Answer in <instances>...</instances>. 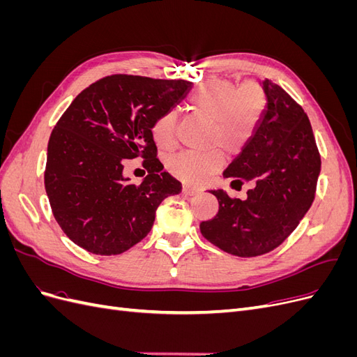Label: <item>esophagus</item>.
<instances>
[{"instance_id":"obj_1","label":"esophagus","mask_w":357,"mask_h":357,"mask_svg":"<svg viewBox=\"0 0 357 357\" xmlns=\"http://www.w3.org/2000/svg\"><path fill=\"white\" fill-rule=\"evenodd\" d=\"M197 192H199L198 188L190 186V185H183V193H186V195H193V193Z\"/></svg>"}]
</instances>
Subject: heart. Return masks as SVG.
<instances>
[{"mask_svg": "<svg viewBox=\"0 0 357 357\" xmlns=\"http://www.w3.org/2000/svg\"><path fill=\"white\" fill-rule=\"evenodd\" d=\"M190 109L210 121L207 143L220 146L228 153H238L256 134L266 112L268 96L257 82L236 86L231 82H210L198 86L189 96ZM152 137L162 150L176 146L177 113L167 110L152 123ZM225 162L219 149L207 152H180L168 159L172 174L192 185H198Z\"/></svg>", "mask_w": 357, "mask_h": 357, "instance_id": "b5f03b06", "label": "heart"}]
</instances>
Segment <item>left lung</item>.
I'll list each match as a JSON object with an SVG mask.
<instances>
[{
	"label": "left lung",
	"instance_id": "1",
	"mask_svg": "<svg viewBox=\"0 0 357 357\" xmlns=\"http://www.w3.org/2000/svg\"><path fill=\"white\" fill-rule=\"evenodd\" d=\"M266 112L241 155L225 169V177L255 180L247 199L210 190L219 211L199 225L201 234L223 252L241 257L274 250L295 231L316 197L320 153L304 109L271 80L262 82Z\"/></svg>",
	"mask_w": 357,
	"mask_h": 357
}]
</instances>
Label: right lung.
<instances>
[{
  "label": "right lung",
  "instance_id": "1",
  "mask_svg": "<svg viewBox=\"0 0 357 357\" xmlns=\"http://www.w3.org/2000/svg\"><path fill=\"white\" fill-rule=\"evenodd\" d=\"M192 83L113 74L83 89L53 128L45 186L58 225L91 253L121 255L142 241L159 204L181 192L164 169L152 137L155 119ZM143 157L139 185L123 177L125 158Z\"/></svg>",
  "mask_w": 357,
  "mask_h": 357
}]
</instances>
